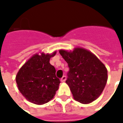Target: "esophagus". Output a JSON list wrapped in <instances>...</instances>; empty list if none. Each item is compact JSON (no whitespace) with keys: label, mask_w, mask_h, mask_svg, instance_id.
Here are the masks:
<instances>
[{"label":"esophagus","mask_w":123,"mask_h":123,"mask_svg":"<svg viewBox=\"0 0 123 123\" xmlns=\"http://www.w3.org/2000/svg\"><path fill=\"white\" fill-rule=\"evenodd\" d=\"M66 77L65 76V75H64V76H62V78L61 79V81L62 82H64L65 81H66Z\"/></svg>","instance_id":"obj_1"}]
</instances>
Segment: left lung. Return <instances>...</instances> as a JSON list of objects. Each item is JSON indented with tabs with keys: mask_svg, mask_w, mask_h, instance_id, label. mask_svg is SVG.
Returning <instances> with one entry per match:
<instances>
[{
	"mask_svg": "<svg viewBox=\"0 0 123 123\" xmlns=\"http://www.w3.org/2000/svg\"><path fill=\"white\" fill-rule=\"evenodd\" d=\"M59 53L68 63L66 83L75 100L89 104L98 98L108 80V71L103 63L83 48H75L72 52L60 50Z\"/></svg>",
	"mask_w": 123,
	"mask_h": 123,
	"instance_id": "obj_1",
	"label": "left lung"
}]
</instances>
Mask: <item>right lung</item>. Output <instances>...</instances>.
<instances>
[{"instance_id": "1", "label": "right lung", "mask_w": 123, "mask_h": 123, "mask_svg": "<svg viewBox=\"0 0 123 123\" xmlns=\"http://www.w3.org/2000/svg\"><path fill=\"white\" fill-rule=\"evenodd\" d=\"M56 54L34 55L21 68L16 75L20 92L27 100L35 104H43L53 98L59 89L60 80L56 70L49 63Z\"/></svg>"}]
</instances>
